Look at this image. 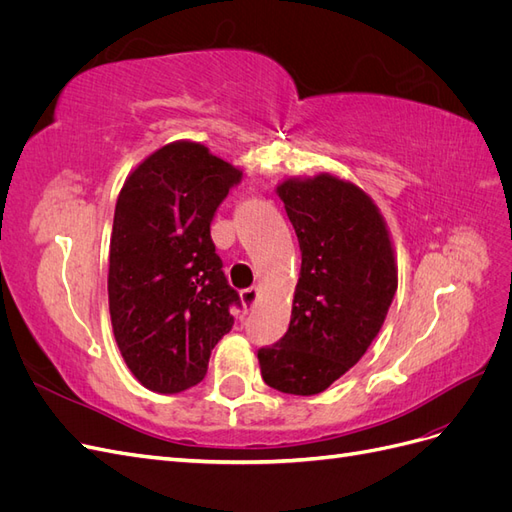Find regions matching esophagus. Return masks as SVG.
Instances as JSON below:
<instances>
[{
	"instance_id": "34e87169",
	"label": "esophagus",
	"mask_w": 512,
	"mask_h": 512,
	"mask_svg": "<svg viewBox=\"0 0 512 512\" xmlns=\"http://www.w3.org/2000/svg\"><path fill=\"white\" fill-rule=\"evenodd\" d=\"M256 301H258V290L256 288L241 290V303H243V307L247 309V312H250V309H254Z\"/></svg>"
}]
</instances>
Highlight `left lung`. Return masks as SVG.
<instances>
[{
	"label": "left lung",
	"mask_w": 512,
	"mask_h": 512,
	"mask_svg": "<svg viewBox=\"0 0 512 512\" xmlns=\"http://www.w3.org/2000/svg\"><path fill=\"white\" fill-rule=\"evenodd\" d=\"M277 194L301 247L288 331L262 346V380L316 395L359 363L395 299L397 267L382 215L352 183L331 175L284 181Z\"/></svg>",
	"instance_id": "left-lung-1"
}]
</instances>
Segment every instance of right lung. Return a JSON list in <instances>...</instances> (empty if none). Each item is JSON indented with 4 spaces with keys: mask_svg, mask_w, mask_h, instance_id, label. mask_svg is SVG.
<instances>
[{
    "mask_svg": "<svg viewBox=\"0 0 512 512\" xmlns=\"http://www.w3.org/2000/svg\"><path fill=\"white\" fill-rule=\"evenodd\" d=\"M243 179L205 145L158 149L117 198L108 309L123 361L143 386L179 393L207 374L209 356L241 307L215 254V211Z\"/></svg>",
    "mask_w": 512,
    "mask_h": 512,
    "instance_id": "obj_1",
    "label": "right lung"
}]
</instances>
